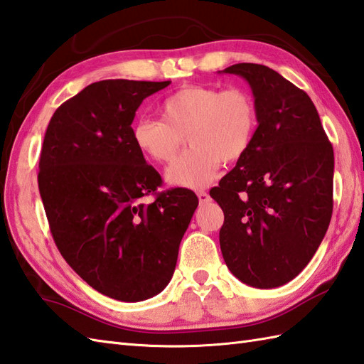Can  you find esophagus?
Listing matches in <instances>:
<instances>
[{"mask_svg": "<svg viewBox=\"0 0 364 364\" xmlns=\"http://www.w3.org/2000/svg\"><path fill=\"white\" fill-rule=\"evenodd\" d=\"M197 197H198V202L202 203V205L210 202V198H211L210 194H208V192H205V191H198V192H197Z\"/></svg>", "mask_w": 364, "mask_h": 364, "instance_id": "esophagus-1", "label": "esophagus"}]
</instances>
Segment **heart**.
Segmentation results:
<instances>
[{
  "mask_svg": "<svg viewBox=\"0 0 364 364\" xmlns=\"http://www.w3.org/2000/svg\"><path fill=\"white\" fill-rule=\"evenodd\" d=\"M161 112L162 120L137 119L131 137L144 156L167 164L186 136L191 149L166 173L168 184L186 189L211 183L220 162L233 164L242 159L258 125L257 105L244 89L186 86L164 100Z\"/></svg>",
  "mask_w": 364,
  "mask_h": 364,
  "instance_id": "obj_1",
  "label": "heart"
}]
</instances>
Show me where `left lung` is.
<instances>
[{"instance_id": "8db88e82", "label": "left lung", "mask_w": 364, "mask_h": 364, "mask_svg": "<svg viewBox=\"0 0 364 364\" xmlns=\"http://www.w3.org/2000/svg\"><path fill=\"white\" fill-rule=\"evenodd\" d=\"M252 89L258 128L250 150L210 196L223 211L220 250L253 288L296 278L319 249L333 211V146L304 90L272 68L235 64Z\"/></svg>"}]
</instances>
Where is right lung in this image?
<instances>
[{
    "instance_id": "obj_1",
    "label": "right lung",
    "mask_w": 364,
    "mask_h": 364,
    "mask_svg": "<svg viewBox=\"0 0 364 364\" xmlns=\"http://www.w3.org/2000/svg\"><path fill=\"white\" fill-rule=\"evenodd\" d=\"M168 84H90L58 107L43 139L38 191L54 242L84 282L115 300L166 288L198 205L188 189L158 194L161 176L131 137L137 107Z\"/></svg>"
}]
</instances>
